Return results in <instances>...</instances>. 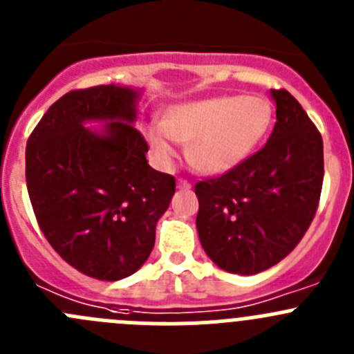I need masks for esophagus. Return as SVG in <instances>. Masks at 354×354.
Listing matches in <instances>:
<instances>
[{
	"mask_svg": "<svg viewBox=\"0 0 354 354\" xmlns=\"http://www.w3.org/2000/svg\"><path fill=\"white\" fill-rule=\"evenodd\" d=\"M177 186H179L180 189H189L191 184H189V180H187V179H179V180H177Z\"/></svg>",
	"mask_w": 354,
	"mask_h": 354,
	"instance_id": "34e87169",
	"label": "esophagus"
}]
</instances>
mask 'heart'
Here are the masks:
<instances>
[{
  "label": "heart",
  "instance_id": "1",
  "mask_svg": "<svg viewBox=\"0 0 354 354\" xmlns=\"http://www.w3.org/2000/svg\"><path fill=\"white\" fill-rule=\"evenodd\" d=\"M271 120L272 107L264 97H208L170 107L146 136L161 163L174 160V142H180L187 144V160L194 168L222 174L250 156Z\"/></svg>",
  "mask_w": 354,
  "mask_h": 354
}]
</instances>
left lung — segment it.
I'll use <instances>...</instances> for the list:
<instances>
[{
	"label": "left lung",
	"instance_id": "8db88e82",
	"mask_svg": "<svg viewBox=\"0 0 354 354\" xmlns=\"http://www.w3.org/2000/svg\"><path fill=\"white\" fill-rule=\"evenodd\" d=\"M271 95L276 123L266 146L194 186L201 247L234 274H257L287 257L311 225L322 194V133L287 90Z\"/></svg>",
	"mask_w": 354,
	"mask_h": 354
}]
</instances>
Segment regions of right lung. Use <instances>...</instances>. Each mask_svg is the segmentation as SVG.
I'll return each instance as SVG.
<instances>
[{"label": "right lung", "instance_id": "obj_1", "mask_svg": "<svg viewBox=\"0 0 354 354\" xmlns=\"http://www.w3.org/2000/svg\"><path fill=\"white\" fill-rule=\"evenodd\" d=\"M137 99V90L116 85L67 92L26 147L39 230L67 264L95 280H121L147 261L175 193L174 175L147 165L149 147L132 124ZM86 120L108 123L97 134Z\"/></svg>", "mask_w": 354, "mask_h": 354}]
</instances>
